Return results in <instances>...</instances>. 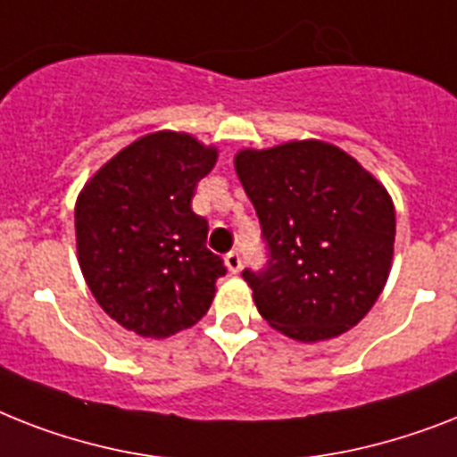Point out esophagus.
<instances>
[{
  "label": "esophagus",
  "instance_id": "obj_1",
  "mask_svg": "<svg viewBox=\"0 0 457 457\" xmlns=\"http://www.w3.org/2000/svg\"><path fill=\"white\" fill-rule=\"evenodd\" d=\"M225 265H228V270L232 274H237L241 270V253L239 251H229L228 255H225Z\"/></svg>",
  "mask_w": 457,
  "mask_h": 457
}]
</instances>
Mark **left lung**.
Wrapping results in <instances>:
<instances>
[{
	"instance_id": "1",
	"label": "left lung",
	"mask_w": 457,
	"mask_h": 457,
	"mask_svg": "<svg viewBox=\"0 0 457 457\" xmlns=\"http://www.w3.org/2000/svg\"><path fill=\"white\" fill-rule=\"evenodd\" d=\"M267 248L241 277L265 321L317 343L361 321L383 291L395 251V206L357 159L303 140L235 159Z\"/></svg>"
}]
</instances>
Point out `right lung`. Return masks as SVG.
I'll return each instance as SVG.
<instances>
[{
  "mask_svg": "<svg viewBox=\"0 0 457 457\" xmlns=\"http://www.w3.org/2000/svg\"><path fill=\"white\" fill-rule=\"evenodd\" d=\"M216 157L192 136L159 131L124 147L81 190V272L98 305L129 331L166 337L209 312L228 267L206 248L209 222L192 211V196Z\"/></svg>",
  "mask_w": 457,
  "mask_h": 457,
  "instance_id": "1",
  "label": "right lung"
}]
</instances>
